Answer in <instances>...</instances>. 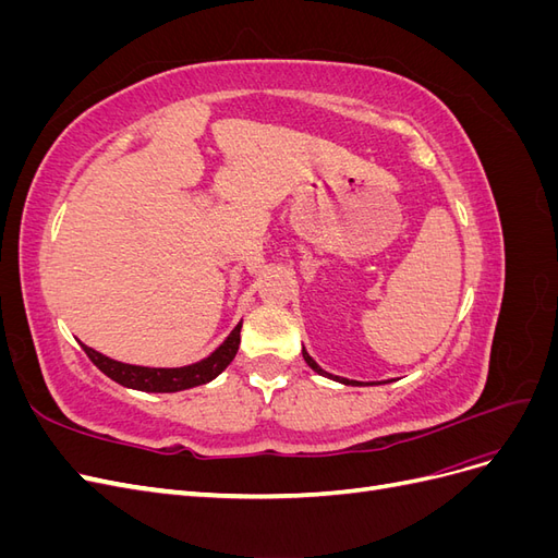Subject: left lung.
Returning a JSON list of instances; mask_svg holds the SVG:
<instances>
[{
    "label": "left lung",
    "mask_w": 558,
    "mask_h": 558,
    "mask_svg": "<svg viewBox=\"0 0 558 558\" xmlns=\"http://www.w3.org/2000/svg\"><path fill=\"white\" fill-rule=\"evenodd\" d=\"M302 356H305L307 365L314 369V373H318V375H326V377H332V375H328V373H326V369H320V367L316 365V361L310 356V353H307L305 349H302ZM332 379H340V377H332ZM340 381H342V384H359V381H349V379H340Z\"/></svg>",
    "instance_id": "obj_1"
}]
</instances>
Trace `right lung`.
Masks as SVG:
<instances>
[{
	"instance_id": "add662e5",
	"label": "right lung",
	"mask_w": 558,
	"mask_h": 558,
	"mask_svg": "<svg viewBox=\"0 0 558 558\" xmlns=\"http://www.w3.org/2000/svg\"><path fill=\"white\" fill-rule=\"evenodd\" d=\"M240 330L242 324H238L228 340L218 347L209 359L185 365V367H142V365H128L121 361H113L102 356V353L81 344L83 351L88 353V359L102 369L107 377L118 381L121 386L128 388H137V391H148V393H174V391H185V388L202 386L218 377L223 369L232 363L234 353L240 349Z\"/></svg>"
}]
</instances>
